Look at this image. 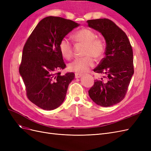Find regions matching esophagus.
I'll return each mask as SVG.
<instances>
[{"label": "esophagus", "mask_w": 151, "mask_h": 151, "mask_svg": "<svg viewBox=\"0 0 151 151\" xmlns=\"http://www.w3.org/2000/svg\"><path fill=\"white\" fill-rule=\"evenodd\" d=\"M83 76V74H79V73H76L75 74V77L76 78H80V77Z\"/></svg>", "instance_id": "esophagus-1"}]
</instances>
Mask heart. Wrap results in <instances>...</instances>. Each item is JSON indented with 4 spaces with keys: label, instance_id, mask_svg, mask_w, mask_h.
<instances>
[{
    "label": "heart",
    "instance_id": "b5f03b06",
    "mask_svg": "<svg viewBox=\"0 0 151 151\" xmlns=\"http://www.w3.org/2000/svg\"><path fill=\"white\" fill-rule=\"evenodd\" d=\"M77 43L85 45L83 55L85 57L76 58L68 65L69 70L76 73L88 71L94 66V58L96 60H101L105 52V44L103 41L96 38V34L89 29H81L72 35ZM59 50L62 56L70 60L73 56V47L70 41L67 38H62L59 43Z\"/></svg>",
    "mask_w": 151,
    "mask_h": 151
}]
</instances>
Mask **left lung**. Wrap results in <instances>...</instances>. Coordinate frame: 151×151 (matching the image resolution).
Returning a JSON list of instances; mask_svg holds the SVG:
<instances>
[{
	"label": "left lung",
	"instance_id": "left-lung-1",
	"mask_svg": "<svg viewBox=\"0 0 151 151\" xmlns=\"http://www.w3.org/2000/svg\"><path fill=\"white\" fill-rule=\"evenodd\" d=\"M88 26L101 33L106 40L105 57L93 70L104 74L96 79L88 91L89 97L99 106L109 107L124 99L134 74L133 51L127 35L110 19L87 21Z\"/></svg>",
	"mask_w": 151,
	"mask_h": 151
}]
</instances>
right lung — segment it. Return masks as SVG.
Listing matches in <instances>:
<instances>
[{"label":"right lung","mask_w":151,"mask_h":151,"mask_svg":"<svg viewBox=\"0 0 151 151\" xmlns=\"http://www.w3.org/2000/svg\"><path fill=\"white\" fill-rule=\"evenodd\" d=\"M74 21L48 16L41 20L27 40L19 73L30 101L45 110L56 109L65 98L73 72L61 75L66 67L59 50L60 40L76 28Z\"/></svg>","instance_id":"obj_1"}]
</instances>
